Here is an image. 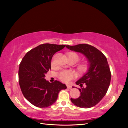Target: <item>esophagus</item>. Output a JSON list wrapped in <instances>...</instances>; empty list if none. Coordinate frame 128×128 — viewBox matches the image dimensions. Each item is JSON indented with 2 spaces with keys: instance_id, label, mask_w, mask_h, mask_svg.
Listing matches in <instances>:
<instances>
[{
  "instance_id": "34e87169",
  "label": "esophagus",
  "mask_w": 128,
  "mask_h": 128,
  "mask_svg": "<svg viewBox=\"0 0 128 128\" xmlns=\"http://www.w3.org/2000/svg\"><path fill=\"white\" fill-rule=\"evenodd\" d=\"M66 87H67V88L69 90L72 89V86L70 85H66Z\"/></svg>"
}]
</instances>
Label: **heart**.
I'll list each match as a JSON object with an SVG mask.
<instances>
[{
  "instance_id": "heart-1",
  "label": "heart",
  "mask_w": 128,
  "mask_h": 128,
  "mask_svg": "<svg viewBox=\"0 0 128 128\" xmlns=\"http://www.w3.org/2000/svg\"><path fill=\"white\" fill-rule=\"evenodd\" d=\"M69 56H72L74 57L76 60L78 62L79 60V56L76 53L71 52L69 53ZM55 66V62L54 60H52L51 62V66ZM88 68V66L87 64H83L81 66V69L82 70H86ZM75 76V74L72 71L69 70H64L60 72L58 74V78L61 81H63L64 82H69V81L72 80L73 78Z\"/></svg>"
}]
</instances>
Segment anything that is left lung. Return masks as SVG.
I'll list each match as a JSON object with an SVG mask.
<instances>
[{
  "label": "left lung",
  "instance_id": "left-lung-1",
  "mask_svg": "<svg viewBox=\"0 0 128 128\" xmlns=\"http://www.w3.org/2000/svg\"><path fill=\"white\" fill-rule=\"evenodd\" d=\"M66 47L70 50L83 54L89 62L88 72L76 82V85L81 87L78 88L80 96L76 99L71 98V101L78 107H94L105 96L110 85L111 72L107 58L100 50L90 44ZM83 83L86 85V88H82Z\"/></svg>",
  "mask_w": 128,
  "mask_h": 128
}]
</instances>
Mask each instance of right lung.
Returning <instances> with one entry per match:
<instances>
[{"mask_svg":"<svg viewBox=\"0 0 128 128\" xmlns=\"http://www.w3.org/2000/svg\"><path fill=\"white\" fill-rule=\"evenodd\" d=\"M66 45L45 43L28 51L21 60L18 69V82L25 98L39 108H46L56 101L59 92L66 88L56 80L50 83L45 74L51 69V60Z\"/></svg>","mask_w":128,"mask_h":128,"instance_id":"1","label":"right lung"}]
</instances>
